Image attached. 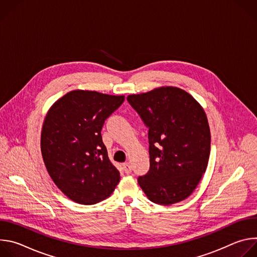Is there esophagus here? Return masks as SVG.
I'll list each match as a JSON object with an SVG mask.
<instances>
[{"label":"esophagus","mask_w":257,"mask_h":257,"mask_svg":"<svg viewBox=\"0 0 257 257\" xmlns=\"http://www.w3.org/2000/svg\"><path fill=\"white\" fill-rule=\"evenodd\" d=\"M123 169H124L126 174H131V172H132V167L129 163H124L123 164Z\"/></svg>","instance_id":"obj_1"}]
</instances>
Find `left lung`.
I'll return each mask as SVG.
<instances>
[{"label": "left lung", "instance_id": "8db88e82", "mask_svg": "<svg viewBox=\"0 0 257 257\" xmlns=\"http://www.w3.org/2000/svg\"><path fill=\"white\" fill-rule=\"evenodd\" d=\"M149 128L150 171L138 177L149 199L171 205L186 199L205 173L210 131L201 105L178 87L127 96Z\"/></svg>", "mask_w": 257, "mask_h": 257}]
</instances>
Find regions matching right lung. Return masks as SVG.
<instances>
[{
    "label": "right lung",
    "mask_w": 257,
    "mask_h": 257,
    "mask_svg": "<svg viewBox=\"0 0 257 257\" xmlns=\"http://www.w3.org/2000/svg\"><path fill=\"white\" fill-rule=\"evenodd\" d=\"M124 99L73 90L48 112L41 137L43 159L57 187L71 200L95 204L118 185L120 173L108 160L100 131Z\"/></svg>",
    "instance_id": "1"
}]
</instances>
